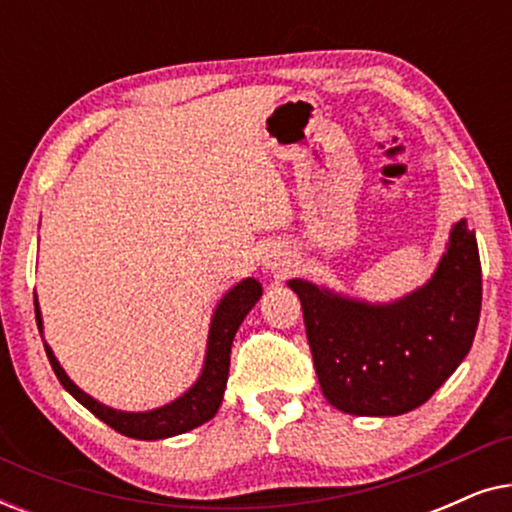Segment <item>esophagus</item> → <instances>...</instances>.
Here are the masks:
<instances>
[{
	"instance_id": "34e87169",
	"label": "esophagus",
	"mask_w": 512,
	"mask_h": 512,
	"mask_svg": "<svg viewBox=\"0 0 512 512\" xmlns=\"http://www.w3.org/2000/svg\"><path fill=\"white\" fill-rule=\"evenodd\" d=\"M277 254H272L270 258H268V263H265V265H268V268H277V265H279V258H275ZM284 265V263H282Z\"/></svg>"
}]
</instances>
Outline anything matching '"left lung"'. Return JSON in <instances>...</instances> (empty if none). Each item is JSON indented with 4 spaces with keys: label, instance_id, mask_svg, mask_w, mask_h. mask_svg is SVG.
I'll return each instance as SVG.
<instances>
[{
    "label": "left lung",
    "instance_id": "1",
    "mask_svg": "<svg viewBox=\"0 0 512 512\" xmlns=\"http://www.w3.org/2000/svg\"><path fill=\"white\" fill-rule=\"evenodd\" d=\"M326 401L347 415L394 417L419 408L464 361L478 331L482 270L475 230L454 223L422 289L370 305L291 279Z\"/></svg>",
    "mask_w": 512,
    "mask_h": 512
}]
</instances>
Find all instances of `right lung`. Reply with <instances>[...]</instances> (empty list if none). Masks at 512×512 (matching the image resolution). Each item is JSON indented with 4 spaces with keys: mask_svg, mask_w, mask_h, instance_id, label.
Wrapping results in <instances>:
<instances>
[{
    "mask_svg": "<svg viewBox=\"0 0 512 512\" xmlns=\"http://www.w3.org/2000/svg\"><path fill=\"white\" fill-rule=\"evenodd\" d=\"M261 293V284H258L254 277H247L244 282L233 286V289L221 298L219 307L214 310L212 326H209L207 356L198 382H195L184 396L163 405V408L149 412H121L107 408V405L97 403L93 396H88L86 391H81L72 380H69L48 345H44L46 356L48 361H51L62 387H65L83 408H88L97 419H102V422L109 424L114 431L137 440H160L179 436V433H186L195 429V426L209 422V419L216 415V410H219V405L223 401V391H226L228 382L233 338L244 317H247L251 307L256 305V300L261 298ZM34 314H37V326L41 333V312L37 300H34Z\"/></svg>",
    "mask_w": 512,
    "mask_h": 512,
    "instance_id": "obj_1",
    "label": "right lung"
}]
</instances>
